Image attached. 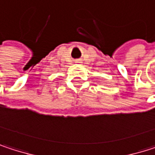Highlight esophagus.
Listing matches in <instances>:
<instances>
[{
  "instance_id": "1",
  "label": "esophagus",
  "mask_w": 155,
  "mask_h": 155,
  "mask_svg": "<svg viewBox=\"0 0 155 155\" xmlns=\"http://www.w3.org/2000/svg\"><path fill=\"white\" fill-rule=\"evenodd\" d=\"M75 63H77V64H80V63H81V62L80 60H76V61H75Z\"/></svg>"
}]
</instances>
